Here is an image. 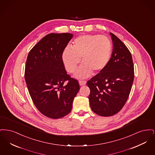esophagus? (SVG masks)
I'll return each instance as SVG.
<instances>
[{"label": "esophagus", "instance_id": "esophagus-1", "mask_svg": "<svg viewBox=\"0 0 155 155\" xmlns=\"http://www.w3.org/2000/svg\"><path fill=\"white\" fill-rule=\"evenodd\" d=\"M86 83H87L86 81H82V80L79 81V84H80V85L81 86H82V85H85V84H86Z\"/></svg>", "mask_w": 155, "mask_h": 155}]
</instances>
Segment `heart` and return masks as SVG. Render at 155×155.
Here are the masks:
<instances>
[{"label": "heart", "instance_id": "b5f03b06", "mask_svg": "<svg viewBox=\"0 0 155 155\" xmlns=\"http://www.w3.org/2000/svg\"><path fill=\"white\" fill-rule=\"evenodd\" d=\"M112 44L106 36L84 35L74 40L73 48L67 47L63 60L67 71L74 73L81 61L83 64L76 73L79 78H85L92 72L96 73L106 66L111 58Z\"/></svg>", "mask_w": 155, "mask_h": 155}]
</instances>
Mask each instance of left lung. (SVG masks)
I'll return each instance as SVG.
<instances>
[{
  "label": "left lung",
  "mask_w": 155,
  "mask_h": 155,
  "mask_svg": "<svg viewBox=\"0 0 155 155\" xmlns=\"http://www.w3.org/2000/svg\"><path fill=\"white\" fill-rule=\"evenodd\" d=\"M110 35L113 51L109 63L87 82L90 89L91 108L103 117L113 116L121 110L128 98L134 78L131 52L114 34Z\"/></svg>",
  "instance_id": "obj_1"
}]
</instances>
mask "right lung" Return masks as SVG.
Here are the masks:
<instances>
[{"mask_svg": "<svg viewBox=\"0 0 155 155\" xmlns=\"http://www.w3.org/2000/svg\"><path fill=\"white\" fill-rule=\"evenodd\" d=\"M73 34H49L30 51L24 77L38 110L49 118L68 114L80 89L78 81L67 73L63 53Z\"/></svg>", "mask_w": 155, "mask_h": 155, "instance_id": "1", "label": "right lung"}]
</instances>
